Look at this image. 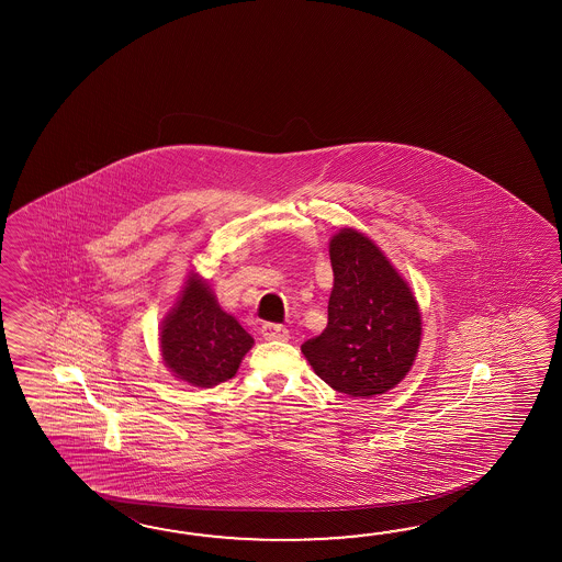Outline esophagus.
Wrapping results in <instances>:
<instances>
[{
  "instance_id": "obj_1",
  "label": "esophagus",
  "mask_w": 562,
  "mask_h": 562,
  "mask_svg": "<svg viewBox=\"0 0 562 562\" xmlns=\"http://www.w3.org/2000/svg\"><path fill=\"white\" fill-rule=\"evenodd\" d=\"M261 334L269 341H286L289 339V329L285 325H279V323H265L261 327Z\"/></svg>"
}]
</instances>
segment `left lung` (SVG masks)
Segmentation results:
<instances>
[{
	"instance_id": "obj_1",
	"label": "left lung",
	"mask_w": 562,
	"mask_h": 562,
	"mask_svg": "<svg viewBox=\"0 0 562 562\" xmlns=\"http://www.w3.org/2000/svg\"><path fill=\"white\" fill-rule=\"evenodd\" d=\"M329 255L335 279L327 327L301 351L335 392L385 394L404 380L418 353V303L383 252L358 231L337 233Z\"/></svg>"
}]
</instances>
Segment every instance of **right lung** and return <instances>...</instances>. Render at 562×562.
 Here are the masks:
<instances>
[{"label":"right lung","mask_w":562,"mask_h":562,"mask_svg":"<svg viewBox=\"0 0 562 562\" xmlns=\"http://www.w3.org/2000/svg\"><path fill=\"white\" fill-rule=\"evenodd\" d=\"M162 358L184 382L211 387L227 382L252 347V337L218 307L199 277H191L179 305L162 323Z\"/></svg>","instance_id":"right-lung-1"}]
</instances>
